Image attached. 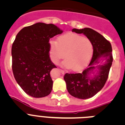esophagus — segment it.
Segmentation results:
<instances>
[{"mask_svg": "<svg viewBox=\"0 0 125 125\" xmlns=\"http://www.w3.org/2000/svg\"><path fill=\"white\" fill-rule=\"evenodd\" d=\"M59 70H60L61 73L62 74H64L65 73V71L64 70H62V69H59Z\"/></svg>", "mask_w": 125, "mask_h": 125, "instance_id": "obj_1", "label": "esophagus"}]
</instances>
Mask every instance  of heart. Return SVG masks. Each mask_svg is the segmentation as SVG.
<instances>
[{"mask_svg":"<svg viewBox=\"0 0 125 125\" xmlns=\"http://www.w3.org/2000/svg\"><path fill=\"white\" fill-rule=\"evenodd\" d=\"M49 54L52 61L57 64L64 56L62 64L66 68L78 70L88 64L93 54V46L89 39L69 33L49 42Z\"/></svg>","mask_w":125,"mask_h":125,"instance_id":"1","label":"heart"}]
</instances>
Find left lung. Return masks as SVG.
<instances>
[{"instance_id": "left-lung-1", "label": "left lung", "mask_w": 125, "mask_h": 125, "mask_svg": "<svg viewBox=\"0 0 125 125\" xmlns=\"http://www.w3.org/2000/svg\"><path fill=\"white\" fill-rule=\"evenodd\" d=\"M72 31L83 34L92 42L93 54L88 68L82 73H66L64 79L71 95L79 99H88L98 93L106 82L112 65V47L110 42L92 29H73ZM103 59L105 60L104 63L94 66ZM91 74L94 76H91Z\"/></svg>"}]
</instances>
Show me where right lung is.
Listing matches in <instances>:
<instances>
[{
    "label": "right lung",
    "instance_id": "1",
    "mask_svg": "<svg viewBox=\"0 0 125 125\" xmlns=\"http://www.w3.org/2000/svg\"><path fill=\"white\" fill-rule=\"evenodd\" d=\"M63 31L52 24L38 22L22 29L12 46V71L21 88L31 96L49 95L56 68L49 57V39Z\"/></svg>",
    "mask_w": 125,
    "mask_h": 125
}]
</instances>
